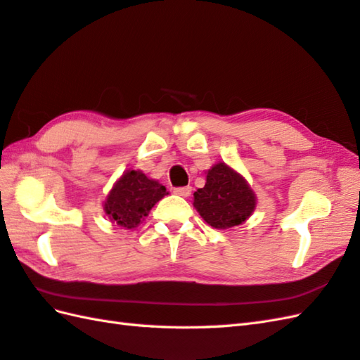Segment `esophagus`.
I'll return each mask as SVG.
<instances>
[{"instance_id": "obj_1", "label": "esophagus", "mask_w": 360, "mask_h": 360, "mask_svg": "<svg viewBox=\"0 0 360 360\" xmlns=\"http://www.w3.org/2000/svg\"><path fill=\"white\" fill-rule=\"evenodd\" d=\"M174 193L182 196V198H187V196L192 195V187H190V186H187V187H178V188H174Z\"/></svg>"}]
</instances>
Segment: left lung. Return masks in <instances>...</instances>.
I'll return each instance as SVG.
<instances>
[{
    "label": "left lung",
    "mask_w": 360,
    "mask_h": 360,
    "mask_svg": "<svg viewBox=\"0 0 360 360\" xmlns=\"http://www.w3.org/2000/svg\"><path fill=\"white\" fill-rule=\"evenodd\" d=\"M193 205L209 226L226 231L250 218L257 196L241 173L218 162L205 172V186L193 193Z\"/></svg>",
    "instance_id": "left-lung-1"
}]
</instances>
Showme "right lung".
<instances>
[{"mask_svg": "<svg viewBox=\"0 0 360 360\" xmlns=\"http://www.w3.org/2000/svg\"><path fill=\"white\" fill-rule=\"evenodd\" d=\"M165 195L167 188L159 181L148 178L142 170L129 168L114 182L103 201V210L111 223L134 229Z\"/></svg>", "mask_w": 360, "mask_h": 360, "instance_id": "1", "label": "right lung"}]
</instances>
